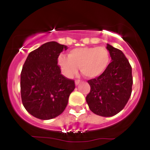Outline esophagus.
I'll use <instances>...</instances> for the list:
<instances>
[{"instance_id":"esophagus-1","label":"esophagus","mask_w":150,"mask_h":150,"mask_svg":"<svg viewBox=\"0 0 150 150\" xmlns=\"http://www.w3.org/2000/svg\"><path fill=\"white\" fill-rule=\"evenodd\" d=\"M75 85H78L80 83V80H75Z\"/></svg>"}]
</instances>
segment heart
I'll return each mask as SVG.
<instances>
[{
  "label": "heart",
  "mask_w": 150,
  "mask_h": 150,
  "mask_svg": "<svg viewBox=\"0 0 150 150\" xmlns=\"http://www.w3.org/2000/svg\"><path fill=\"white\" fill-rule=\"evenodd\" d=\"M110 54L106 47H78L70 50L68 57L60 56L58 64L67 77L77 74L78 68L87 78H94L104 73L109 65Z\"/></svg>",
  "instance_id": "b5f03b06"
}]
</instances>
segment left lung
<instances>
[{"label":"left lung","mask_w":150,"mask_h":150,"mask_svg":"<svg viewBox=\"0 0 150 150\" xmlns=\"http://www.w3.org/2000/svg\"><path fill=\"white\" fill-rule=\"evenodd\" d=\"M111 62L104 73L87 81L89 109L101 116H113L125 107L132 92V68L121 51L107 44Z\"/></svg>","instance_id":"obj_1"}]
</instances>
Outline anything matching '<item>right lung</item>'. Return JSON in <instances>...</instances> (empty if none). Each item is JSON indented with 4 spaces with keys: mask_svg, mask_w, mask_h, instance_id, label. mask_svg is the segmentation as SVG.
Returning <instances> with one entry per match:
<instances>
[{
    "mask_svg": "<svg viewBox=\"0 0 150 150\" xmlns=\"http://www.w3.org/2000/svg\"><path fill=\"white\" fill-rule=\"evenodd\" d=\"M67 46L45 43L30 53L20 75L22 104L31 115L49 120L61 115L75 89L73 80L61 74L58 58Z\"/></svg>",
    "mask_w": 150,
    "mask_h": 150,
    "instance_id": "add662e5",
    "label": "right lung"
}]
</instances>
